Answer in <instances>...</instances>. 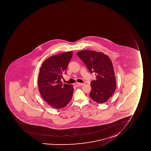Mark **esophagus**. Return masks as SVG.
<instances>
[{
    "label": "esophagus",
    "instance_id": "obj_1",
    "mask_svg": "<svg viewBox=\"0 0 151 151\" xmlns=\"http://www.w3.org/2000/svg\"><path fill=\"white\" fill-rule=\"evenodd\" d=\"M77 84L78 85L80 86H82L84 85V83H77Z\"/></svg>",
    "mask_w": 151,
    "mask_h": 151
}]
</instances>
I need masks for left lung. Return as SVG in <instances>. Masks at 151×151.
Segmentation results:
<instances>
[{"label":"left lung","mask_w":151,"mask_h":151,"mask_svg":"<svg viewBox=\"0 0 151 151\" xmlns=\"http://www.w3.org/2000/svg\"><path fill=\"white\" fill-rule=\"evenodd\" d=\"M86 65L90 73L94 72L96 79L91 83L90 96L98 103H105L110 98L116 88V80L110 58L101 52L83 50L77 54Z\"/></svg>","instance_id":"8db88e82"}]
</instances>
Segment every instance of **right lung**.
Segmentation results:
<instances>
[{
	"label": "right lung",
	"mask_w": 151,
	"mask_h": 151,
	"mask_svg": "<svg viewBox=\"0 0 151 151\" xmlns=\"http://www.w3.org/2000/svg\"><path fill=\"white\" fill-rule=\"evenodd\" d=\"M72 52H63L47 58L40 68L38 78L39 93L48 104L55 109L65 107L71 99L73 86L61 82Z\"/></svg>",
	"instance_id": "add662e5"
}]
</instances>
